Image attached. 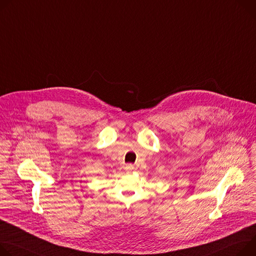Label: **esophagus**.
<instances>
[{
    "label": "esophagus",
    "instance_id": "obj_1",
    "mask_svg": "<svg viewBox=\"0 0 256 256\" xmlns=\"http://www.w3.org/2000/svg\"><path fill=\"white\" fill-rule=\"evenodd\" d=\"M124 168H126V170H134V166H132V164H126Z\"/></svg>",
    "mask_w": 256,
    "mask_h": 256
}]
</instances>
